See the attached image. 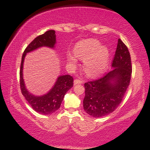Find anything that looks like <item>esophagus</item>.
Masks as SVG:
<instances>
[{"label": "esophagus", "mask_w": 150, "mask_h": 150, "mask_svg": "<svg viewBox=\"0 0 150 150\" xmlns=\"http://www.w3.org/2000/svg\"><path fill=\"white\" fill-rule=\"evenodd\" d=\"M83 81L80 80V79H75L74 80V84H80V83H83Z\"/></svg>", "instance_id": "1"}]
</instances>
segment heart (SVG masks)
Masks as SVG:
<instances>
[{"mask_svg":"<svg viewBox=\"0 0 150 150\" xmlns=\"http://www.w3.org/2000/svg\"><path fill=\"white\" fill-rule=\"evenodd\" d=\"M95 39L79 41L75 45L73 53H67V59L72 65L76 64L77 57L83 59L84 69L89 75H98L105 71L108 65L109 51Z\"/></svg>","mask_w":150,"mask_h":150,"instance_id":"1","label":"heart"}]
</instances>
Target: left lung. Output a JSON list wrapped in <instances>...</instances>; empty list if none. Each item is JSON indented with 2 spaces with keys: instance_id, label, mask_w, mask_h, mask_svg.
Instances as JSON below:
<instances>
[{
  "instance_id": "left-lung-1",
  "label": "left lung",
  "mask_w": 150,
  "mask_h": 150,
  "mask_svg": "<svg viewBox=\"0 0 150 150\" xmlns=\"http://www.w3.org/2000/svg\"><path fill=\"white\" fill-rule=\"evenodd\" d=\"M112 69L101 78L84 83L83 106L86 113L98 118L112 112L124 97L132 75L131 58L124 43L118 40Z\"/></svg>"
}]
</instances>
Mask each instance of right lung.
Returning a JSON list of instances; mask_svg holds the SVG:
<instances>
[{"instance_id": "1", "label": "right lung", "mask_w": 150, "mask_h": 150, "mask_svg": "<svg viewBox=\"0 0 150 150\" xmlns=\"http://www.w3.org/2000/svg\"><path fill=\"white\" fill-rule=\"evenodd\" d=\"M56 35L54 30H49L42 35L35 38L24 51L20 70V84L22 94L32 108L42 115H50L55 112L60 107L67 92L73 86V78L69 75H60L57 77L55 84L47 93L35 96L27 89L23 79V64L27 53L41 47L55 49Z\"/></svg>"}]
</instances>
